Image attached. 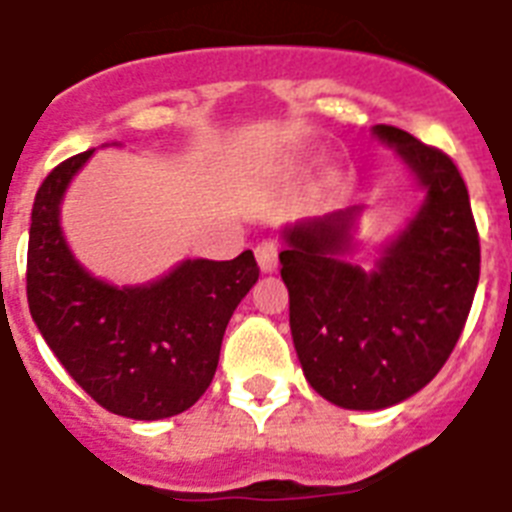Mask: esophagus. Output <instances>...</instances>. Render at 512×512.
<instances>
[{
  "instance_id": "1",
  "label": "esophagus",
  "mask_w": 512,
  "mask_h": 512,
  "mask_svg": "<svg viewBox=\"0 0 512 512\" xmlns=\"http://www.w3.org/2000/svg\"><path fill=\"white\" fill-rule=\"evenodd\" d=\"M278 239L276 236H263L260 242H257L255 247V255H257V263H260V268L265 270V273H270V270H276L278 265Z\"/></svg>"
}]
</instances>
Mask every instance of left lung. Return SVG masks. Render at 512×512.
Masks as SVG:
<instances>
[{
  "mask_svg": "<svg viewBox=\"0 0 512 512\" xmlns=\"http://www.w3.org/2000/svg\"><path fill=\"white\" fill-rule=\"evenodd\" d=\"M373 134L397 147L426 202L376 270L344 260L360 207L286 228L278 255L289 326L315 392L347 410L413 397L442 371L479 286L481 247L458 165L402 128Z\"/></svg>",
  "mask_w": 512,
  "mask_h": 512,
  "instance_id": "1",
  "label": "left lung"
}]
</instances>
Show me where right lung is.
<instances>
[{"instance_id": "add662e5", "label": "right lung", "mask_w": 512, "mask_h": 512, "mask_svg": "<svg viewBox=\"0 0 512 512\" xmlns=\"http://www.w3.org/2000/svg\"><path fill=\"white\" fill-rule=\"evenodd\" d=\"M89 152L60 162L36 191L26 294L44 342L91 400L157 421L207 392L236 305L260 276L252 249L234 260H186L147 286L89 276L60 231V199Z\"/></svg>"}]
</instances>
